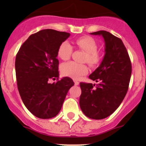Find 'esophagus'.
I'll list each match as a JSON object with an SVG mask.
<instances>
[{
    "instance_id": "obj_1",
    "label": "esophagus",
    "mask_w": 146,
    "mask_h": 146,
    "mask_svg": "<svg viewBox=\"0 0 146 146\" xmlns=\"http://www.w3.org/2000/svg\"><path fill=\"white\" fill-rule=\"evenodd\" d=\"M74 82H75V85H79V82L77 81V80H74Z\"/></svg>"
}]
</instances>
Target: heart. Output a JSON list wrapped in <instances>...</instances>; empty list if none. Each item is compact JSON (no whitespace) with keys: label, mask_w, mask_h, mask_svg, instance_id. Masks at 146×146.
Returning a JSON list of instances; mask_svg holds the SVG:
<instances>
[{"label":"heart","mask_w":146,"mask_h":146,"mask_svg":"<svg viewBox=\"0 0 146 146\" xmlns=\"http://www.w3.org/2000/svg\"><path fill=\"white\" fill-rule=\"evenodd\" d=\"M76 45L86 52L85 61L94 66L100 63L101 56L98 52V44L95 39L90 36H82L76 40ZM73 52V47L67 41L62 42L58 48V56L62 60L66 61L70 58ZM61 73L66 76L73 79H78L88 72V68L86 65L80 64L74 61L65 63L61 66Z\"/></svg>","instance_id":"heart-1"}]
</instances>
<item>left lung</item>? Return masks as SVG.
I'll list each match as a JSON object with an SVG mask.
<instances>
[{
    "mask_svg": "<svg viewBox=\"0 0 146 146\" xmlns=\"http://www.w3.org/2000/svg\"><path fill=\"white\" fill-rule=\"evenodd\" d=\"M102 36L104 56L89 78L99 84L80 82V107L85 116L102 119L111 115L124 99L131 76V63L121 39L107 31L90 33Z\"/></svg>",
    "mask_w": 146,
    "mask_h": 146,
    "instance_id": "1",
    "label": "left lung"
}]
</instances>
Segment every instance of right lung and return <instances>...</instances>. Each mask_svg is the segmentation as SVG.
<instances>
[{"instance_id": "obj_1", "label": "right lung", "mask_w": 146, "mask_h": 146, "mask_svg": "<svg viewBox=\"0 0 146 146\" xmlns=\"http://www.w3.org/2000/svg\"><path fill=\"white\" fill-rule=\"evenodd\" d=\"M70 35L51 29L41 30L28 37L16 56L19 93L27 110L39 119L56 117L68 91L74 85L68 77L52 84L48 82L58 78V48Z\"/></svg>"}]
</instances>
